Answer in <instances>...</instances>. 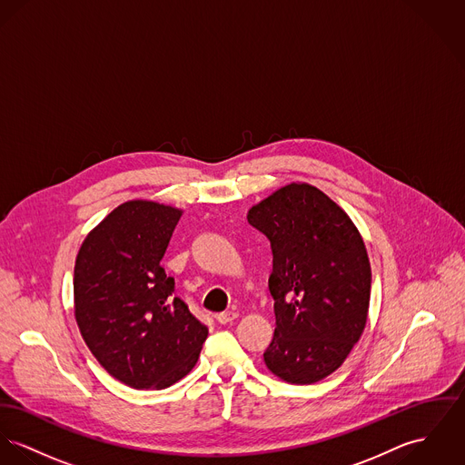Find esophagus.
I'll use <instances>...</instances> for the list:
<instances>
[{
  "mask_svg": "<svg viewBox=\"0 0 465 465\" xmlns=\"http://www.w3.org/2000/svg\"><path fill=\"white\" fill-rule=\"evenodd\" d=\"M218 323L222 325H227V323H232L236 318H238V312H232V311H227V312H220L214 316Z\"/></svg>",
  "mask_w": 465,
  "mask_h": 465,
  "instance_id": "1",
  "label": "esophagus"
}]
</instances>
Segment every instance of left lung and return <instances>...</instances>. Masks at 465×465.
I'll list each match as a JSON object with an SVG mask.
<instances>
[{"mask_svg":"<svg viewBox=\"0 0 465 465\" xmlns=\"http://www.w3.org/2000/svg\"><path fill=\"white\" fill-rule=\"evenodd\" d=\"M272 247L268 281L275 332L264 362L290 383L334 373L359 341L370 307L371 268L348 214L311 184H288L249 212Z\"/></svg>","mask_w":465,"mask_h":465,"instance_id":"obj_1","label":"left lung"}]
</instances>
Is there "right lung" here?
I'll list each match as a JSON object with an SVG mask.
<instances>
[{
    "label": "right lung",
    "mask_w": 465,
    "mask_h": 465,
    "mask_svg": "<svg viewBox=\"0 0 465 465\" xmlns=\"http://www.w3.org/2000/svg\"><path fill=\"white\" fill-rule=\"evenodd\" d=\"M181 212L129 201L88 236L74 266V314L99 364L133 389H165L195 366L208 327L162 268Z\"/></svg>",
    "instance_id": "right-lung-1"
}]
</instances>
